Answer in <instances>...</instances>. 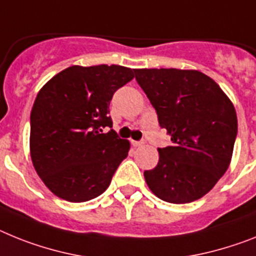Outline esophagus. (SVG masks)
<instances>
[{"mask_svg": "<svg viewBox=\"0 0 256 256\" xmlns=\"http://www.w3.org/2000/svg\"><path fill=\"white\" fill-rule=\"evenodd\" d=\"M144 143V140H132V146H134V147H140V146H143Z\"/></svg>", "mask_w": 256, "mask_h": 256, "instance_id": "1", "label": "esophagus"}]
</instances>
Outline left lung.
I'll list each match as a JSON object with an SVG mask.
<instances>
[{"label": "left lung", "mask_w": 256, "mask_h": 256, "mask_svg": "<svg viewBox=\"0 0 256 256\" xmlns=\"http://www.w3.org/2000/svg\"><path fill=\"white\" fill-rule=\"evenodd\" d=\"M135 79L170 135L158 162L144 172L161 200L184 204L204 196L230 164L237 114L220 86L198 70L135 68Z\"/></svg>", "instance_id": "obj_1"}]
</instances>
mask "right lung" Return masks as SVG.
<instances>
[{
  "label": "right lung",
  "mask_w": 256,
  "mask_h": 256,
  "mask_svg": "<svg viewBox=\"0 0 256 256\" xmlns=\"http://www.w3.org/2000/svg\"><path fill=\"white\" fill-rule=\"evenodd\" d=\"M134 78L120 65L72 66L38 91L31 112L32 164L45 186L72 203L91 200L110 184L130 142L112 128L113 94Z\"/></svg>",
  "instance_id": "obj_1"
}]
</instances>
